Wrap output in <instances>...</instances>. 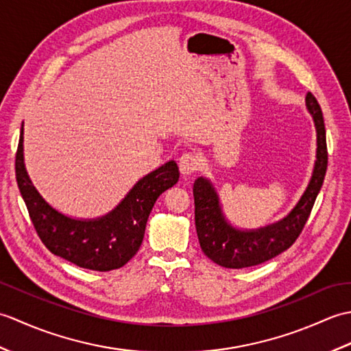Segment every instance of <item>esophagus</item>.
<instances>
[{
    "label": "esophagus",
    "mask_w": 351,
    "mask_h": 351,
    "mask_svg": "<svg viewBox=\"0 0 351 351\" xmlns=\"http://www.w3.org/2000/svg\"><path fill=\"white\" fill-rule=\"evenodd\" d=\"M200 166V158L199 155L193 154V152H187L184 154L181 158H180V169H181V173L182 175H191L195 173L196 170H199Z\"/></svg>",
    "instance_id": "obj_1"
}]
</instances>
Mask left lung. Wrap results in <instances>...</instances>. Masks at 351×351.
Returning <instances> with one entry per match:
<instances>
[{"label":"left lung","mask_w":351,"mask_h":351,"mask_svg":"<svg viewBox=\"0 0 351 351\" xmlns=\"http://www.w3.org/2000/svg\"><path fill=\"white\" fill-rule=\"evenodd\" d=\"M306 108L317 131V160L311 181L297 205L282 220L259 229H238L223 213L217 190L210 180L200 176L193 185L195 220L200 249L213 263L226 268H245L263 264L294 244L308 221L327 169L326 128L322 107L311 92Z\"/></svg>","instance_id":"8db88e82"}]
</instances>
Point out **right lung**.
<instances>
[{
	"mask_svg": "<svg viewBox=\"0 0 351 351\" xmlns=\"http://www.w3.org/2000/svg\"><path fill=\"white\" fill-rule=\"evenodd\" d=\"M14 169L21 196L42 243L54 255L96 271L116 270L136 255L156 199L180 180L178 164L167 161L138 180L108 214L98 219H73L52 208L29 180L24 162V130Z\"/></svg>",
	"mask_w": 351,
	"mask_h": 351,
	"instance_id": "right-lung-1",
	"label": "right lung"
}]
</instances>
